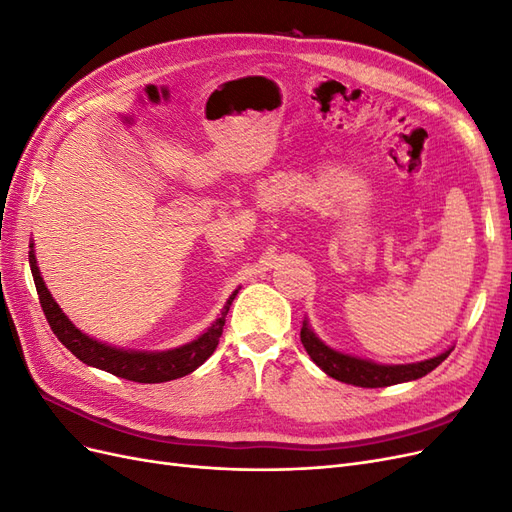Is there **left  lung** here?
Wrapping results in <instances>:
<instances>
[{
	"mask_svg": "<svg viewBox=\"0 0 512 512\" xmlns=\"http://www.w3.org/2000/svg\"><path fill=\"white\" fill-rule=\"evenodd\" d=\"M301 342L307 354L312 356V361L324 371V374L339 382L363 386V389H382V386L423 378L431 369H436L453 350L451 346L448 350L440 352L438 356H431V359L418 361V363H404V365L374 363L369 359H359V356L333 350L331 346L324 344L322 339L312 331V327H309L307 318L303 320V327H301Z\"/></svg>",
	"mask_w": 512,
	"mask_h": 512,
	"instance_id": "1",
	"label": "left lung"
}]
</instances>
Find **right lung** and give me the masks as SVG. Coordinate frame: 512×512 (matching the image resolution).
<instances>
[{
  "label": "right lung",
  "instance_id": "add662e5",
  "mask_svg": "<svg viewBox=\"0 0 512 512\" xmlns=\"http://www.w3.org/2000/svg\"><path fill=\"white\" fill-rule=\"evenodd\" d=\"M29 267H32L42 312L46 320H49L51 329L57 335L59 342L64 344L76 359L83 361L89 367H96V369L108 371V374L113 376L126 378L132 382H145V384L177 380L192 374L194 369L203 365L215 352V348H218L226 314L239 292L237 288L230 294L220 318L215 320L205 333H200L196 339H192V342L170 348V350H126V348L108 346L104 342H98L94 337H89L81 329H76L72 320L61 312V307L53 299V294L49 292V288H46L40 275L34 243H29Z\"/></svg>",
  "mask_w": 512,
  "mask_h": 512
}]
</instances>
